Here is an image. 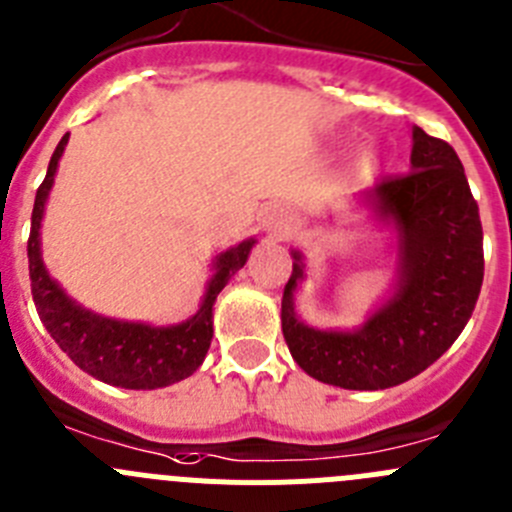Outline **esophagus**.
I'll return each mask as SVG.
<instances>
[{
	"label": "esophagus",
	"mask_w": 512,
	"mask_h": 512,
	"mask_svg": "<svg viewBox=\"0 0 512 512\" xmlns=\"http://www.w3.org/2000/svg\"><path fill=\"white\" fill-rule=\"evenodd\" d=\"M292 220H294V215H292V210L287 208V205L274 203V205H269V208H266L264 228L271 233V236L284 238L289 231H292Z\"/></svg>",
	"instance_id": "esophagus-1"
}]
</instances>
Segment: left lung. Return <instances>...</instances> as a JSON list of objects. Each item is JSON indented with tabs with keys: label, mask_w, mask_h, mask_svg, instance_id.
<instances>
[{
	"label": "left lung",
	"mask_w": 512,
	"mask_h": 512,
	"mask_svg": "<svg viewBox=\"0 0 512 512\" xmlns=\"http://www.w3.org/2000/svg\"><path fill=\"white\" fill-rule=\"evenodd\" d=\"M365 200L398 233L391 297L358 330H314L294 312L304 264L292 251L281 299V332L299 368L348 391L398 386L442 358L472 317L485 276L480 210L447 142L414 126L411 170L378 182Z\"/></svg>",
	"instance_id": "8db88e82"
}]
</instances>
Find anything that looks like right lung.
Here are the masks:
<instances>
[{"label":"right lung","instance_id":"add662e5","mask_svg":"<svg viewBox=\"0 0 512 512\" xmlns=\"http://www.w3.org/2000/svg\"><path fill=\"white\" fill-rule=\"evenodd\" d=\"M70 134L60 139L48 164V175L37 187L35 208H32V228L27 241L30 259L32 299L42 325L50 332L63 353L81 370L109 383V386L131 388V391H154L185 381L187 375L203 365L213 340V304L223 287L238 269H243L256 238H246L238 246L218 253L213 261V276L205 287L203 304L190 320L172 327H152L144 322H124L101 317L83 309L60 289L58 281L42 264L40 225L45 215V203L53 190L58 162L65 152Z\"/></svg>","mask_w":512,"mask_h":512}]
</instances>
